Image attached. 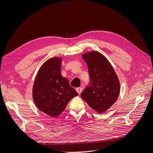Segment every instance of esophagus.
<instances>
[{"label": "esophagus", "mask_w": 153, "mask_h": 153, "mask_svg": "<svg viewBox=\"0 0 153 153\" xmlns=\"http://www.w3.org/2000/svg\"><path fill=\"white\" fill-rule=\"evenodd\" d=\"M76 91H77L78 93L80 94L81 92H82V88L80 87H77V88H76Z\"/></svg>", "instance_id": "obj_1"}]
</instances>
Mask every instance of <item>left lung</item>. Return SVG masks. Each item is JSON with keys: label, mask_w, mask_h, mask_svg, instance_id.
I'll return each instance as SVG.
<instances>
[{"label": "left lung", "mask_w": 153, "mask_h": 153, "mask_svg": "<svg viewBox=\"0 0 153 153\" xmlns=\"http://www.w3.org/2000/svg\"><path fill=\"white\" fill-rule=\"evenodd\" d=\"M82 57L87 64L90 80L80 96L92 109L103 113L119 97L120 84L117 76L101 53L90 52L83 55Z\"/></svg>", "instance_id": "8db88e82"}]
</instances>
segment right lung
I'll use <instances>...</instances> for the list:
<instances>
[{
	"mask_svg": "<svg viewBox=\"0 0 153 153\" xmlns=\"http://www.w3.org/2000/svg\"><path fill=\"white\" fill-rule=\"evenodd\" d=\"M62 59H48L39 69L32 89L38 108L51 117H56L65 109L73 98L78 95L68 80L61 75Z\"/></svg>",
	"mask_w": 153,
	"mask_h": 153,
	"instance_id": "right-lung-1",
	"label": "right lung"
}]
</instances>
